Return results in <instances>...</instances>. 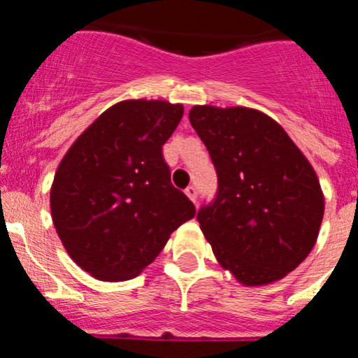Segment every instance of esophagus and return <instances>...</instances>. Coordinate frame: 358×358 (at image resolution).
Here are the masks:
<instances>
[{
  "label": "esophagus",
  "instance_id": "obj_1",
  "mask_svg": "<svg viewBox=\"0 0 358 358\" xmlns=\"http://www.w3.org/2000/svg\"><path fill=\"white\" fill-rule=\"evenodd\" d=\"M184 193L187 194V198H189V200L193 201V203H196V198H198V189H196V187H194V186H187Z\"/></svg>",
  "mask_w": 358,
  "mask_h": 358
}]
</instances>
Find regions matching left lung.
Returning <instances> with one entry per match:
<instances>
[{
  "instance_id": "8db88e82",
  "label": "left lung",
  "mask_w": 358,
  "mask_h": 358,
  "mask_svg": "<svg viewBox=\"0 0 358 358\" xmlns=\"http://www.w3.org/2000/svg\"><path fill=\"white\" fill-rule=\"evenodd\" d=\"M189 122L219 179L213 201L196 215L213 255L246 286L279 281L319 236L324 194L314 167L259 110L196 105Z\"/></svg>"
}]
</instances>
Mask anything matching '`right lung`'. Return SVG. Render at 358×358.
<instances>
[{
  "label": "right lung",
  "mask_w": 358,
  "mask_h": 358,
  "mask_svg": "<svg viewBox=\"0 0 358 358\" xmlns=\"http://www.w3.org/2000/svg\"><path fill=\"white\" fill-rule=\"evenodd\" d=\"M182 113L179 103L125 99L103 112L62 158L51 219L70 259L93 278H136L196 213L172 186L162 155Z\"/></svg>",
  "instance_id": "obj_1"
}]
</instances>
